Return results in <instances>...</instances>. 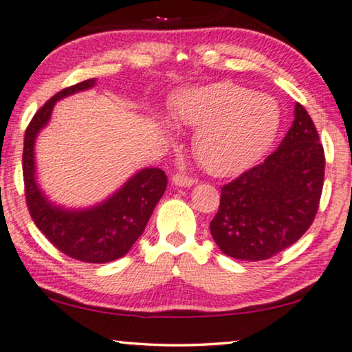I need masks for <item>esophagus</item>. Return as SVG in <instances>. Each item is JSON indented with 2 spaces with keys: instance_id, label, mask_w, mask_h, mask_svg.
Here are the masks:
<instances>
[{
  "instance_id": "34e87169",
  "label": "esophagus",
  "mask_w": 352,
  "mask_h": 352,
  "mask_svg": "<svg viewBox=\"0 0 352 352\" xmlns=\"http://www.w3.org/2000/svg\"><path fill=\"white\" fill-rule=\"evenodd\" d=\"M172 183H174L175 186H180V188H188V186H192L195 185V180L192 178H188L182 174H175L172 177Z\"/></svg>"
}]
</instances>
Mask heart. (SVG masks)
Segmentation results:
<instances>
[{
    "mask_svg": "<svg viewBox=\"0 0 352 352\" xmlns=\"http://www.w3.org/2000/svg\"><path fill=\"white\" fill-rule=\"evenodd\" d=\"M172 116L178 126L197 129L192 153L215 177L239 174L258 161L280 124L273 97L231 81L178 94Z\"/></svg>",
    "mask_w": 352,
    "mask_h": 352,
    "instance_id": "obj_1",
    "label": "heart"
}]
</instances>
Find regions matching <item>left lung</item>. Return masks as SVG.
<instances>
[{
    "mask_svg": "<svg viewBox=\"0 0 352 352\" xmlns=\"http://www.w3.org/2000/svg\"><path fill=\"white\" fill-rule=\"evenodd\" d=\"M280 145L221 188L210 234L225 255L268 260L295 244L313 223L322 195L325 156L314 122L295 103Z\"/></svg>",
    "mask_w": 352,
    "mask_h": 352,
    "instance_id": "8db88e82",
    "label": "left lung"
}]
</instances>
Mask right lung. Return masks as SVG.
I'll return each mask as SVG.
<instances>
[{
    "label": "right lung",
    "instance_id": "right-lung-1",
    "mask_svg": "<svg viewBox=\"0 0 352 352\" xmlns=\"http://www.w3.org/2000/svg\"><path fill=\"white\" fill-rule=\"evenodd\" d=\"M96 86V78L57 92L39 108L23 138V182L30 215L39 231L63 254L86 263H108L124 256L142 236L164 195L167 177L160 167H145L97 204L70 209L56 204L41 190L36 177L34 143L49 124L56 103Z\"/></svg>",
    "mask_w": 352,
    "mask_h": 352
}]
</instances>
